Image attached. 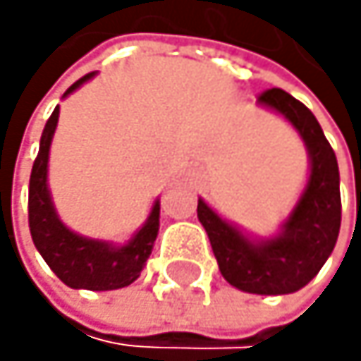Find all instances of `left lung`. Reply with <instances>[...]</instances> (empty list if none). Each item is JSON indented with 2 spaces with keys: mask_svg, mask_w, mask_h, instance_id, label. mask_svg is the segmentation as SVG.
I'll return each instance as SVG.
<instances>
[{
  "mask_svg": "<svg viewBox=\"0 0 361 361\" xmlns=\"http://www.w3.org/2000/svg\"><path fill=\"white\" fill-rule=\"evenodd\" d=\"M257 104L281 114L305 142L310 177L279 233L251 240L199 199L197 216L207 231L221 275L251 295H290L310 283L331 255L342 219L336 154L310 108L281 88H269Z\"/></svg>",
  "mask_w": 361,
  "mask_h": 361,
  "instance_id": "8db88e82",
  "label": "left lung"
}]
</instances>
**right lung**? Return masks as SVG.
<instances>
[{
  "label": "right lung",
  "instance_id": "1",
  "mask_svg": "<svg viewBox=\"0 0 361 361\" xmlns=\"http://www.w3.org/2000/svg\"><path fill=\"white\" fill-rule=\"evenodd\" d=\"M94 73L80 78L64 92H73ZM60 108L51 112L47 126L40 136L38 156L30 175V195H27V221L34 247L43 255L47 267L64 281L68 288L84 290H116L136 281L151 255L154 243L160 229V201L154 203L151 214L145 225L132 235L128 245L116 247L112 243L84 238V235L68 229L56 214V207L47 188V162L49 147L58 126Z\"/></svg>",
  "mask_w": 361,
  "mask_h": 361
}]
</instances>
